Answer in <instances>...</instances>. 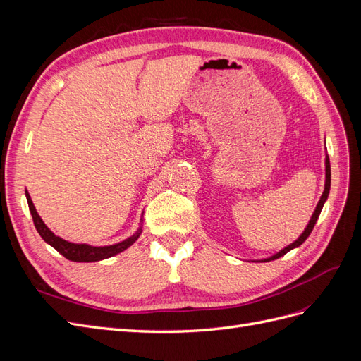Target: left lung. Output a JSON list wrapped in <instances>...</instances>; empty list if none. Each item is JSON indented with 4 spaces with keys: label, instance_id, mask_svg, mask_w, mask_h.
Here are the masks:
<instances>
[{
    "label": "left lung",
    "instance_id": "obj_1",
    "mask_svg": "<svg viewBox=\"0 0 361 361\" xmlns=\"http://www.w3.org/2000/svg\"><path fill=\"white\" fill-rule=\"evenodd\" d=\"M330 187H331V169H330V158H329V155H326V157H325V185H324V192H322V195H321V199H319L318 204H316L314 211H313V214H312V216H310V220H309L307 226H305L302 233H301L297 239H295V241H293L292 244H289L288 247H285V248H281L280 251H277L276 255H272V256L265 257V259H257V260H253V262H269V260H276V259H279V257H281V256H285V255L288 253V251L300 247V245L305 241V239L309 238V235L312 233L316 221H318V218H319V214H321V211H322V207H324L326 199H329Z\"/></svg>",
    "mask_w": 361,
    "mask_h": 361
}]
</instances>
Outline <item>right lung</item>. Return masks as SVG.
Instances as JSON below:
<instances>
[{"label": "right lung", "mask_w": 361, "mask_h": 361, "mask_svg": "<svg viewBox=\"0 0 361 361\" xmlns=\"http://www.w3.org/2000/svg\"><path fill=\"white\" fill-rule=\"evenodd\" d=\"M25 197H27V202H28V207H30V212H31V216H32V221H35V226H36V231L39 232V235L42 236L43 241L49 244L51 247L56 248L61 256H64L72 262H99V260H104V259H108V257H113V256L122 253V251H125L126 248L133 245L140 238L141 232H143V214H141V223H140V227L137 228V232L134 235H130L129 238L123 239V241L117 243V244L90 245V244L71 243V241H66V239L57 236L45 223H43V220L40 218V215L37 214L35 203H32L27 190H25Z\"/></svg>", "instance_id": "right-lung-1"}]
</instances>
